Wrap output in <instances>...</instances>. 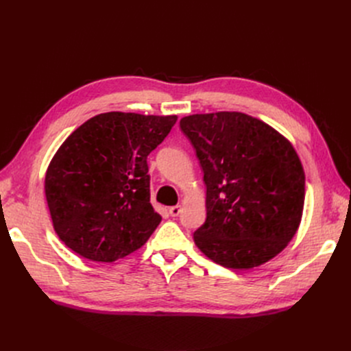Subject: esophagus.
Masks as SVG:
<instances>
[{
  "label": "esophagus",
  "instance_id": "esophagus-1",
  "mask_svg": "<svg viewBox=\"0 0 351 351\" xmlns=\"http://www.w3.org/2000/svg\"><path fill=\"white\" fill-rule=\"evenodd\" d=\"M180 210H182L180 205H176V206H172V208H169V213H171V216H172V217H176V216H179Z\"/></svg>",
  "mask_w": 351,
  "mask_h": 351
}]
</instances>
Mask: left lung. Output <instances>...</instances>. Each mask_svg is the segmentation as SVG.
<instances>
[{
    "label": "left lung",
    "mask_w": 351,
    "mask_h": 351,
    "mask_svg": "<svg viewBox=\"0 0 351 351\" xmlns=\"http://www.w3.org/2000/svg\"><path fill=\"white\" fill-rule=\"evenodd\" d=\"M206 185V220L193 233L215 263L252 269L279 254L296 233L304 172L291 143L242 112L180 119Z\"/></svg>",
    "instance_id": "left-lung-1"
}]
</instances>
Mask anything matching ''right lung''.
Segmentation results:
<instances>
[{
  "label": "right lung",
  "instance_id": "right-lung-1",
  "mask_svg": "<svg viewBox=\"0 0 351 351\" xmlns=\"http://www.w3.org/2000/svg\"><path fill=\"white\" fill-rule=\"evenodd\" d=\"M178 117L106 112L60 146L45 175L52 225L61 241L94 262H115L146 243L160 223L151 205L147 155Z\"/></svg>",
  "mask_w": 351,
  "mask_h": 351
}]
</instances>
